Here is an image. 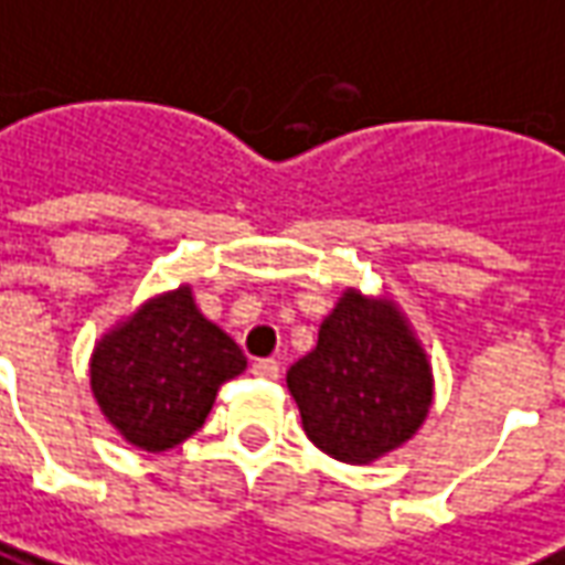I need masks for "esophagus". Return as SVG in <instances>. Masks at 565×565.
I'll return each instance as SVG.
<instances>
[{"label": "esophagus", "mask_w": 565, "mask_h": 565, "mask_svg": "<svg viewBox=\"0 0 565 565\" xmlns=\"http://www.w3.org/2000/svg\"><path fill=\"white\" fill-rule=\"evenodd\" d=\"M253 374L263 380H278V374H281V362H278V359H256V362H253Z\"/></svg>", "instance_id": "34e87169"}]
</instances>
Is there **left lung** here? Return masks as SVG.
Instances as JSON below:
<instances>
[{
  "label": "left lung",
  "mask_w": 565,
  "mask_h": 565,
  "mask_svg": "<svg viewBox=\"0 0 565 565\" xmlns=\"http://www.w3.org/2000/svg\"><path fill=\"white\" fill-rule=\"evenodd\" d=\"M302 429L324 455L367 463L408 443L433 405L427 355L390 302L349 290L318 347L287 371Z\"/></svg>",
  "instance_id": "8db88e82"
}]
</instances>
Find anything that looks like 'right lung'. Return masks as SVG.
Masks as SVG:
<instances>
[{
    "label": "right lung",
    "instance_id": "add662e5",
    "mask_svg": "<svg viewBox=\"0 0 565 565\" xmlns=\"http://www.w3.org/2000/svg\"><path fill=\"white\" fill-rule=\"evenodd\" d=\"M244 367L241 347L182 287L141 306L95 347L92 393L129 443L167 451L203 427L218 386Z\"/></svg>",
    "mask_w": 565,
    "mask_h": 565
}]
</instances>
